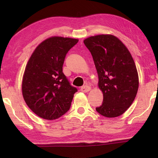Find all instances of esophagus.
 <instances>
[{
	"label": "esophagus",
	"instance_id": "obj_1",
	"mask_svg": "<svg viewBox=\"0 0 158 158\" xmlns=\"http://www.w3.org/2000/svg\"><path fill=\"white\" fill-rule=\"evenodd\" d=\"M90 90V87L89 86V85H83V86L81 87V92L87 93V92H89Z\"/></svg>",
	"mask_w": 158,
	"mask_h": 158
}]
</instances>
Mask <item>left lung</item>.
I'll use <instances>...</instances> for the list:
<instances>
[{
	"label": "left lung",
	"instance_id": "left-lung-1",
	"mask_svg": "<svg viewBox=\"0 0 158 158\" xmlns=\"http://www.w3.org/2000/svg\"><path fill=\"white\" fill-rule=\"evenodd\" d=\"M91 53L103 102L96 111L108 118L122 115L137 95L139 77L135 61L123 43L111 35H99L84 40Z\"/></svg>",
	"mask_w": 158,
	"mask_h": 158
}]
</instances>
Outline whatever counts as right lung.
<instances>
[{
    "label": "right lung",
    "instance_id": "1",
    "mask_svg": "<svg viewBox=\"0 0 158 158\" xmlns=\"http://www.w3.org/2000/svg\"><path fill=\"white\" fill-rule=\"evenodd\" d=\"M77 42L69 37H50L37 46L28 60L23 77V97L42 118L56 119L70 108L77 89L63 74V65L66 54Z\"/></svg>",
    "mask_w": 158,
    "mask_h": 158
}]
</instances>
